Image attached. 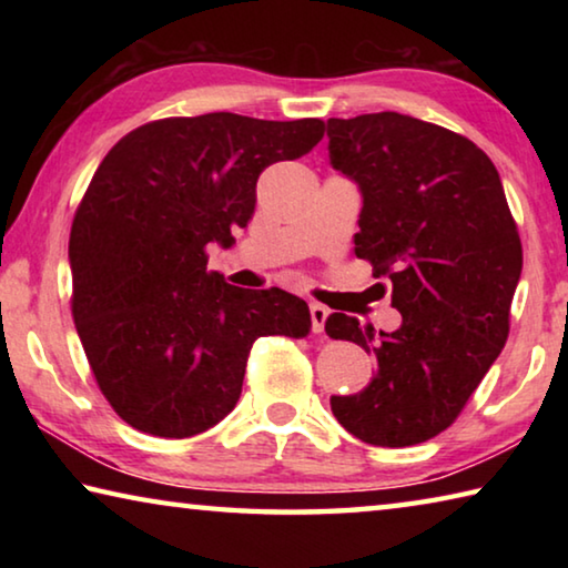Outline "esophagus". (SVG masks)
<instances>
[{"label": "esophagus", "mask_w": 568, "mask_h": 568, "mask_svg": "<svg viewBox=\"0 0 568 568\" xmlns=\"http://www.w3.org/2000/svg\"><path fill=\"white\" fill-rule=\"evenodd\" d=\"M325 318H328V307L321 303H311V321H313V333H323Z\"/></svg>", "instance_id": "obj_1"}]
</instances>
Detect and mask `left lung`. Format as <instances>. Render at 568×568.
<instances>
[{"label":"left lung","instance_id":"left-lung-1","mask_svg":"<svg viewBox=\"0 0 568 568\" xmlns=\"http://www.w3.org/2000/svg\"><path fill=\"white\" fill-rule=\"evenodd\" d=\"M331 162L358 182L355 255L393 285L403 315L376 333L331 313L325 333L378 363L355 396H333L363 444L416 446L438 436L478 388L508 338L524 250L494 162L464 134L398 112L328 120Z\"/></svg>","mask_w":568,"mask_h":568}]
</instances>
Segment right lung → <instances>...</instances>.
I'll return each instance as SVG.
<instances>
[{"instance_id": "obj_1", "label": "right lung", "mask_w": 568, "mask_h": 568, "mask_svg": "<svg viewBox=\"0 0 568 568\" xmlns=\"http://www.w3.org/2000/svg\"><path fill=\"white\" fill-rule=\"evenodd\" d=\"M323 132L318 118H165L100 162L72 220V318L102 396L132 428L203 434L235 408L257 338L311 333L305 301L227 285L207 271V245L233 243L261 172L307 155Z\"/></svg>"}]
</instances>
